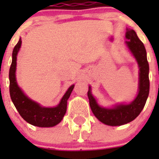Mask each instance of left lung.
<instances>
[{
  "label": "left lung",
  "mask_w": 159,
  "mask_h": 159,
  "mask_svg": "<svg viewBox=\"0 0 159 159\" xmlns=\"http://www.w3.org/2000/svg\"><path fill=\"white\" fill-rule=\"evenodd\" d=\"M125 36L128 40L125 43L137 61L139 68V89L134 100L129 103H119L111 107H104L97 102L92 93L91 86H89L88 92L90 107L95 117L101 123L113 127L127 124L136 119L145 106L150 91L149 64L144 44L133 29H127Z\"/></svg>",
  "instance_id": "1"
}]
</instances>
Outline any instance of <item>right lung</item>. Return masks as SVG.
<instances>
[{
	"mask_svg": "<svg viewBox=\"0 0 159 159\" xmlns=\"http://www.w3.org/2000/svg\"><path fill=\"white\" fill-rule=\"evenodd\" d=\"M21 39L14 47L12 60L9 69V92L14 106L22 118L27 123L39 127H54L61 122L67 111V99H69L74 84L69 87L60 99L59 104L53 107H43L36 101L32 100L24 93L18 86L16 78L17 54L21 47Z\"/></svg>",
	"mask_w": 159,
	"mask_h": 159,
	"instance_id": "1",
	"label": "right lung"
}]
</instances>
